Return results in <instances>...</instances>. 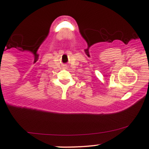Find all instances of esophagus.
Segmentation results:
<instances>
[{"mask_svg": "<svg viewBox=\"0 0 149 149\" xmlns=\"http://www.w3.org/2000/svg\"><path fill=\"white\" fill-rule=\"evenodd\" d=\"M65 69H66V67H65Z\"/></svg>", "mask_w": 149, "mask_h": 149, "instance_id": "esophagus-1", "label": "esophagus"}]
</instances>
